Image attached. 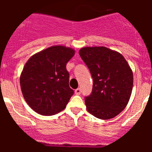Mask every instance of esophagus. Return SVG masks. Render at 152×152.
<instances>
[{"instance_id":"34e87169","label":"esophagus","mask_w":152,"mask_h":152,"mask_svg":"<svg viewBox=\"0 0 152 152\" xmlns=\"http://www.w3.org/2000/svg\"><path fill=\"white\" fill-rule=\"evenodd\" d=\"M75 94L76 95H80L81 94V89L80 88H77L75 90Z\"/></svg>"}]
</instances>
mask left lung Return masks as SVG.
<instances>
[{
    "label": "left lung",
    "mask_w": 152,
    "mask_h": 152,
    "mask_svg": "<svg viewBox=\"0 0 152 152\" xmlns=\"http://www.w3.org/2000/svg\"><path fill=\"white\" fill-rule=\"evenodd\" d=\"M80 56L90 70L92 91L86 96L87 110L95 118H114L127 106L132 94L133 75L122 55L100 47H84Z\"/></svg>",
    "instance_id": "obj_1"
}]
</instances>
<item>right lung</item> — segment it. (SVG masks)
I'll return each instance as SVG.
<instances>
[{
    "mask_svg": "<svg viewBox=\"0 0 152 152\" xmlns=\"http://www.w3.org/2000/svg\"><path fill=\"white\" fill-rule=\"evenodd\" d=\"M75 51L56 46L33 55L20 76L23 95L36 113L51 116L62 111L74 94L69 87L66 64Z\"/></svg>",
    "mask_w": 152,
    "mask_h": 152,
    "instance_id": "add662e5",
    "label": "right lung"
}]
</instances>
